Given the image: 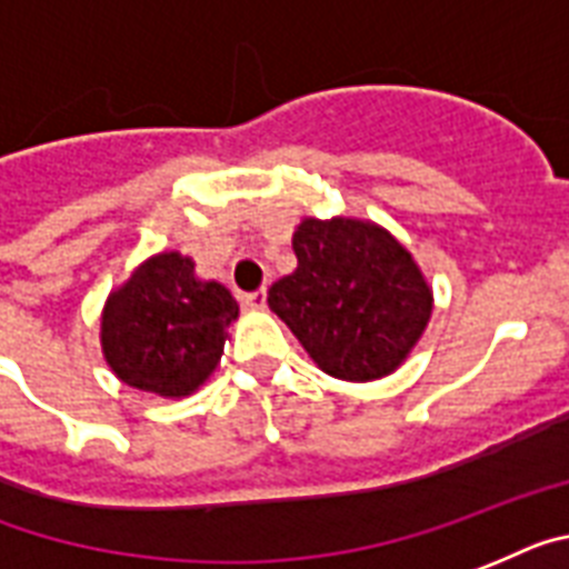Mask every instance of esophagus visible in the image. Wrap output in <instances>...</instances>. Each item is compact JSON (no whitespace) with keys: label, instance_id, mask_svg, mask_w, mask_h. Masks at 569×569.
I'll list each match as a JSON object with an SVG mask.
<instances>
[{"label":"esophagus","instance_id":"esophagus-1","mask_svg":"<svg viewBox=\"0 0 569 569\" xmlns=\"http://www.w3.org/2000/svg\"><path fill=\"white\" fill-rule=\"evenodd\" d=\"M242 303H246L248 309H266V289H257V292H248L246 298H242Z\"/></svg>","mask_w":569,"mask_h":569}]
</instances>
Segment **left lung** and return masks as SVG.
<instances>
[{"label":"left lung","instance_id":"obj_1","mask_svg":"<svg viewBox=\"0 0 569 569\" xmlns=\"http://www.w3.org/2000/svg\"><path fill=\"white\" fill-rule=\"evenodd\" d=\"M298 269L269 289L271 312L315 365L343 381L393 373L428 327L431 286L393 233L365 219H303Z\"/></svg>","mask_w":569,"mask_h":569}]
</instances>
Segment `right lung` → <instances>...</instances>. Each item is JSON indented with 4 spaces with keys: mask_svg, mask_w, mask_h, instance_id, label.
Returning a JSON list of instances; mask_svg holds the SVG:
<instances>
[{
    "mask_svg": "<svg viewBox=\"0 0 569 569\" xmlns=\"http://www.w3.org/2000/svg\"><path fill=\"white\" fill-rule=\"evenodd\" d=\"M237 315L226 286L196 280L190 257L164 251L109 295L100 347L123 385L181 399L217 370Z\"/></svg>",
    "mask_w": 569,
    "mask_h": 569,
    "instance_id": "right-lung-1",
    "label": "right lung"
}]
</instances>
